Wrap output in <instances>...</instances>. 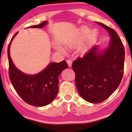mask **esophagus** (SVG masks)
I'll return each mask as SVG.
<instances>
[{
    "label": "esophagus",
    "mask_w": 132,
    "mask_h": 132,
    "mask_svg": "<svg viewBox=\"0 0 132 132\" xmlns=\"http://www.w3.org/2000/svg\"><path fill=\"white\" fill-rule=\"evenodd\" d=\"M67 63L69 67H71V66H72V61L71 60H67Z\"/></svg>",
    "instance_id": "esophagus-1"
}]
</instances>
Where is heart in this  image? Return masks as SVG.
Wrapping results in <instances>:
<instances>
[{
  "mask_svg": "<svg viewBox=\"0 0 132 132\" xmlns=\"http://www.w3.org/2000/svg\"><path fill=\"white\" fill-rule=\"evenodd\" d=\"M99 35V32L97 30L94 29L91 31L89 27H82L73 37L65 42V47L67 49L71 50L82 44L81 48V51H86L92 48L97 40ZM55 48L61 53L65 54L66 53V50L60 45H55Z\"/></svg>",
  "mask_w": 132,
  "mask_h": 132,
  "instance_id": "heart-1",
  "label": "heart"
}]
</instances>
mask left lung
Segmentation results:
<instances>
[{
    "label": "left lung",
    "mask_w": 132,
    "mask_h": 132,
    "mask_svg": "<svg viewBox=\"0 0 132 132\" xmlns=\"http://www.w3.org/2000/svg\"><path fill=\"white\" fill-rule=\"evenodd\" d=\"M110 36L108 45L101 50L92 48L84 57L73 61L76 86L82 99L90 103H101L117 89L123 75L125 50L114 30L100 22Z\"/></svg>",
    "instance_id": "8db88e82"
}]
</instances>
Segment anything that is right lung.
<instances>
[{"label": "right lung", "instance_id": "obj_1", "mask_svg": "<svg viewBox=\"0 0 132 132\" xmlns=\"http://www.w3.org/2000/svg\"><path fill=\"white\" fill-rule=\"evenodd\" d=\"M48 24L45 21L41 24L30 28H43ZM17 33L14 35L8 46L9 77L15 90L22 99L30 105L43 107L50 104L56 97L58 92V77L63 70L68 66L65 61L60 63H50L43 71L35 75H27L19 70L13 64L10 55L12 42Z\"/></svg>", "mask_w": 132, "mask_h": 132}]
</instances>
